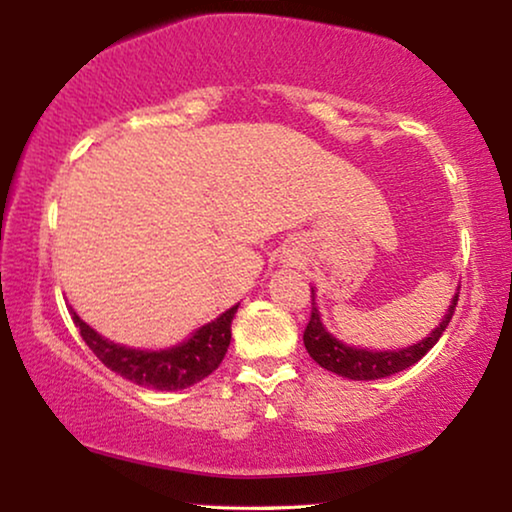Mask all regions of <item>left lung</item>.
<instances>
[{
	"label": "left lung",
	"instance_id": "left-lung-1",
	"mask_svg": "<svg viewBox=\"0 0 512 512\" xmlns=\"http://www.w3.org/2000/svg\"><path fill=\"white\" fill-rule=\"evenodd\" d=\"M457 300L459 286L457 293H454L450 300V305H447V312L443 314V319H440V324L419 342H412V345L401 349H368L345 345V342L335 338L333 333H328L317 307V291H314L312 286V317L303 333L305 349L321 368L331 370V373L340 377H347V380H382V377L396 375L405 368L415 366V363L436 345L447 324H450Z\"/></svg>",
	"mask_w": 512,
	"mask_h": 512
}]
</instances>
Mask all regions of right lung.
Listing matches in <instances>:
<instances>
[{
	"label": "right lung",
	"mask_w": 512,
	"mask_h": 512,
	"mask_svg": "<svg viewBox=\"0 0 512 512\" xmlns=\"http://www.w3.org/2000/svg\"><path fill=\"white\" fill-rule=\"evenodd\" d=\"M237 307H230L219 314L209 324L195 328L184 342L165 347V349H137L121 345L104 338L97 333L93 326L86 324L72 305V314L76 328L81 331V338L86 345L93 349V354L100 359L109 370H114L125 380L139 384V387H149L158 391H181L193 387L207 375H212L230 345V324H233Z\"/></svg>",
	"instance_id": "add662e5"
}]
</instances>
